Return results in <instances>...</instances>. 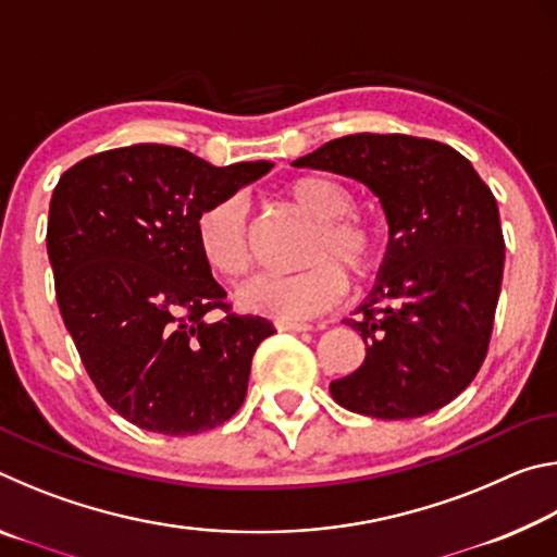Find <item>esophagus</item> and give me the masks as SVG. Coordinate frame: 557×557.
I'll use <instances>...</instances> for the list:
<instances>
[{
	"label": "esophagus",
	"mask_w": 557,
	"mask_h": 557,
	"mask_svg": "<svg viewBox=\"0 0 557 557\" xmlns=\"http://www.w3.org/2000/svg\"><path fill=\"white\" fill-rule=\"evenodd\" d=\"M275 326L277 332H309V329H312L305 322H287V319H277Z\"/></svg>",
	"instance_id": "esophagus-1"
}]
</instances>
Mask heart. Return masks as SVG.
<instances>
[{
  "mask_svg": "<svg viewBox=\"0 0 557 557\" xmlns=\"http://www.w3.org/2000/svg\"><path fill=\"white\" fill-rule=\"evenodd\" d=\"M287 199L312 221L307 238L305 270L289 275H262L238 295L243 309L277 319H307L324 312L346 292L348 275L366 277L379 265L383 235L369 215L351 211L354 194L324 174H301L285 184ZM196 248L209 270L225 280H240L250 270L245 206L238 196L206 206L196 219Z\"/></svg>",
  "mask_w": 557,
  "mask_h": 557,
  "instance_id": "1",
  "label": "heart"
}]
</instances>
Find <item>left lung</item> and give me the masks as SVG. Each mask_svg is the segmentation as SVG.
Here are the masks:
<instances>
[{
    "label": "left lung",
    "mask_w": 557,
    "mask_h": 557,
    "mask_svg": "<svg viewBox=\"0 0 557 557\" xmlns=\"http://www.w3.org/2000/svg\"><path fill=\"white\" fill-rule=\"evenodd\" d=\"M292 164L366 184L391 228L379 280L346 319L366 358L332 381V398L379 420L455 400L482 369L502 292L506 245L492 188L457 149L410 135H346Z\"/></svg>",
    "instance_id": "8db88e82"
}]
</instances>
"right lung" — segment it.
<instances>
[{"label":"right lung","instance_id":"right-lung-1","mask_svg":"<svg viewBox=\"0 0 557 557\" xmlns=\"http://www.w3.org/2000/svg\"><path fill=\"white\" fill-rule=\"evenodd\" d=\"M270 169L132 145L83 159L53 188L46 248L63 324L98 393L132 425L199 435L243 405L252 354L275 329L231 312L196 248V219Z\"/></svg>","mask_w":557,"mask_h":557}]
</instances>
